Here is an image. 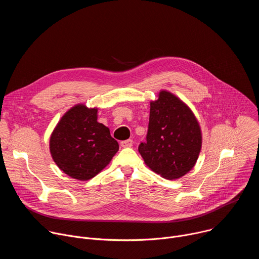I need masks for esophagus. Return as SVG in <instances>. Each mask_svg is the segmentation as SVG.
<instances>
[{"mask_svg": "<svg viewBox=\"0 0 259 259\" xmlns=\"http://www.w3.org/2000/svg\"><path fill=\"white\" fill-rule=\"evenodd\" d=\"M132 144H133V141L131 139H127V140H124L121 142L122 147H131Z\"/></svg>", "mask_w": 259, "mask_h": 259, "instance_id": "34e87169", "label": "esophagus"}]
</instances>
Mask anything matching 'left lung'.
Instances as JSON below:
<instances>
[{"label":"left lung","instance_id":"8db88e82","mask_svg":"<svg viewBox=\"0 0 259 259\" xmlns=\"http://www.w3.org/2000/svg\"><path fill=\"white\" fill-rule=\"evenodd\" d=\"M201 149L202 131L193 110L161 90L151 101L146 142L138 146L145 165L163 178L178 179L194 168Z\"/></svg>","mask_w":259,"mask_h":259}]
</instances>
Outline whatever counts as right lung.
<instances>
[{
	"label": "right lung",
	"instance_id": "obj_1",
	"mask_svg": "<svg viewBox=\"0 0 259 259\" xmlns=\"http://www.w3.org/2000/svg\"><path fill=\"white\" fill-rule=\"evenodd\" d=\"M97 107L76 104L61 117L50 136L53 161L66 175L89 180L103 170L119 151L109 129L97 122Z\"/></svg>",
	"mask_w": 259,
	"mask_h": 259
}]
</instances>
